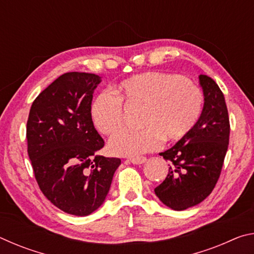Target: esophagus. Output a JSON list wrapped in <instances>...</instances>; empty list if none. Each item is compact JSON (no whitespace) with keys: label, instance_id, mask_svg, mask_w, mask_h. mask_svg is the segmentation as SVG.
Masks as SVG:
<instances>
[{"label":"esophagus","instance_id":"esophagus-1","mask_svg":"<svg viewBox=\"0 0 254 254\" xmlns=\"http://www.w3.org/2000/svg\"><path fill=\"white\" fill-rule=\"evenodd\" d=\"M130 161L133 165H142L145 161H147V158L145 157H137V158H131Z\"/></svg>","mask_w":254,"mask_h":254}]
</instances>
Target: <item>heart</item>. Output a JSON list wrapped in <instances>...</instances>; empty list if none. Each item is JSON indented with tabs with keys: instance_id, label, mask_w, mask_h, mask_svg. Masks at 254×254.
Masks as SVG:
<instances>
[{
	"instance_id": "b5f03b06",
	"label": "heart",
	"mask_w": 254,
	"mask_h": 254,
	"mask_svg": "<svg viewBox=\"0 0 254 254\" xmlns=\"http://www.w3.org/2000/svg\"><path fill=\"white\" fill-rule=\"evenodd\" d=\"M118 97L102 93L92 105L97 130L112 135L123 126L122 103L141 109V130L120 132L109 149L115 156L137 157L159 148L161 140L173 143L189 134L203 112L204 95L196 84L178 74L147 71L123 80L115 89Z\"/></svg>"
}]
</instances>
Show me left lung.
Returning <instances> with one entry per match:
<instances>
[{
  "instance_id": "obj_1",
  "label": "left lung",
  "mask_w": 254,
  "mask_h": 254,
  "mask_svg": "<svg viewBox=\"0 0 254 254\" xmlns=\"http://www.w3.org/2000/svg\"><path fill=\"white\" fill-rule=\"evenodd\" d=\"M199 84L204 106L198 122L174 147L159 153L169 161V171L154 192L175 210L192 207L213 191L229 147L230 120L224 95L208 76L199 75Z\"/></svg>"
}]
</instances>
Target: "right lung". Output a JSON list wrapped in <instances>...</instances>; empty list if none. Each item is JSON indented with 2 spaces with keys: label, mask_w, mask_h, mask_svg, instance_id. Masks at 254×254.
<instances>
[{
  "label": "right lung",
  "mask_w": 254,
  "mask_h": 254,
  "mask_svg": "<svg viewBox=\"0 0 254 254\" xmlns=\"http://www.w3.org/2000/svg\"><path fill=\"white\" fill-rule=\"evenodd\" d=\"M101 77L71 71L33 101L27 123L28 154L42 194L56 207L87 216L104 203L121 159L98 154L104 140L92 120Z\"/></svg>",
  "instance_id": "obj_1"
}]
</instances>
